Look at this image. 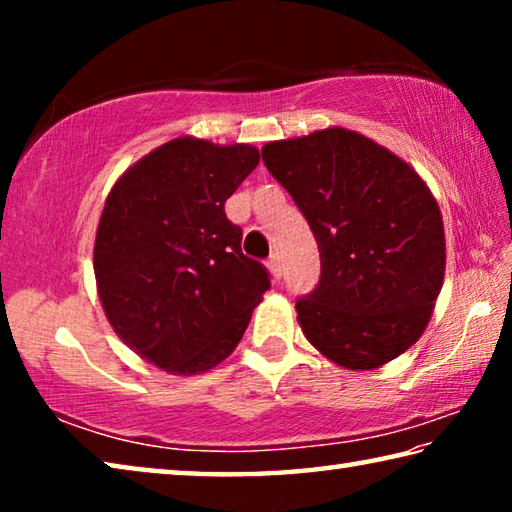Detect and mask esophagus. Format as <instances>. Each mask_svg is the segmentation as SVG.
I'll return each mask as SVG.
<instances>
[{"label": "esophagus", "mask_w": 512, "mask_h": 512, "mask_svg": "<svg viewBox=\"0 0 512 512\" xmlns=\"http://www.w3.org/2000/svg\"><path fill=\"white\" fill-rule=\"evenodd\" d=\"M266 266H268V271H271L273 280H280V277H282V262H280V255L273 253L271 257H268Z\"/></svg>", "instance_id": "34e87169"}]
</instances>
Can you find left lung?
<instances>
[{
  "mask_svg": "<svg viewBox=\"0 0 512 512\" xmlns=\"http://www.w3.org/2000/svg\"><path fill=\"white\" fill-rule=\"evenodd\" d=\"M271 176L305 214L320 280L296 302L307 341L348 370H375L420 339L445 280L443 214L386 146L341 126L268 142Z\"/></svg>",
  "mask_w": 512,
  "mask_h": 512,
  "instance_id": "1",
  "label": "left lung"
}]
</instances>
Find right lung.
I'll list each match as a JSON object with an SVG mask.
<instances>
[{
    "label": "right lung",
    "instance_id": "add662e5",
    "mask_svg": "<svg viewBox=\"0 0 512 512\" xmlns=\"http://www.w3.org/2000/svg\"><path fill=\"white\" fill-rule=\"evenodd\" d=\"M257 164L250 144L183 135L121 173L103 205L101 307L119 339L169 375H201L228 359L271 287L223 210Z\"/></svg>",
    "mask_w": 512,
    "mask_h": 512
}]
</instances>
